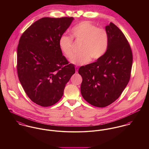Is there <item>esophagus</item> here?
Returning a JSON list of instances; mask_svg holds the SVG:
<instances>
[{
    "mask_svg": "<svg viewBox=\"0 0 149 149\" xmlns=\"http://www.w3.org/2000/svg\"><path fill=\"white\" fill-rule=\"evenodd\" d=\"M75 70H76V72L77 73V72H78V70H79V68H78L77 66H75Z\"/></svg>",
    "mask_w": 149,
    "mask_h": 149,
    "instance_id": "esophagus-1",
    "label": "esophagus"
}]
</instances>
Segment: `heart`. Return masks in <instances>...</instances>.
<instances>
[{
    "label": "heart",
    "instance_id": "obj_1",
    "mask_svg": "<svg viewBox=\"0 0 149 149\" xmlns=\"http://www.w3.org/2000/svg\"><path fill=\"white\" fill-rule=\"evenodd\" d=\"M72 36L62 35L58 40L59 47L65 57L71 60L74 55L73 40L83 41L80 54L72 60L73 64L81 65L91 59L96 61L106 53L109 45V37L106 30L89 21H82L74 25L70 30Z\"/></svg>",
    "mask_w": 149,
    "mask_h": 149
}]
</instances>
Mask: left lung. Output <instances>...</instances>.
I'll return each mask as SVG.
<instances>
[{"mask_svg": "<svg viewBox=\"0 0 149 149\" xmlns=\"http://www.w3.org/2000/svg\"><path fill=\"white\" fill-rule=\"evenodd\" d=\"M109 37L106 53L95 63L81 66V93L93 106L105 107L119 98L128 84L132 64L130 43L113 23L106 26Z\"/></svg>", "mask_w": 149, "mask_h": 149, "instance_id": "left-lung-1", "label": "left lung"}]
</instances>
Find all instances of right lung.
<instances>
[{
    "mask_svg": "<svg viewBox=\"0 0 149 149\" xmlns=\"http://www.w3.org/2000/svg\"><path fill=\"white\" fill-rule=\"evenodd\" d=\"M72 17L42 18L22 34L17 48L19 81L32 102L51 106L62 97L66 84L75 73L74 66L63 56L58 40Z\"/></svg>",
    "mask_w": 149,
    "mask_h": 149,
    "instance_id": "1",
    "label": "right lung"
}]
</instances>
